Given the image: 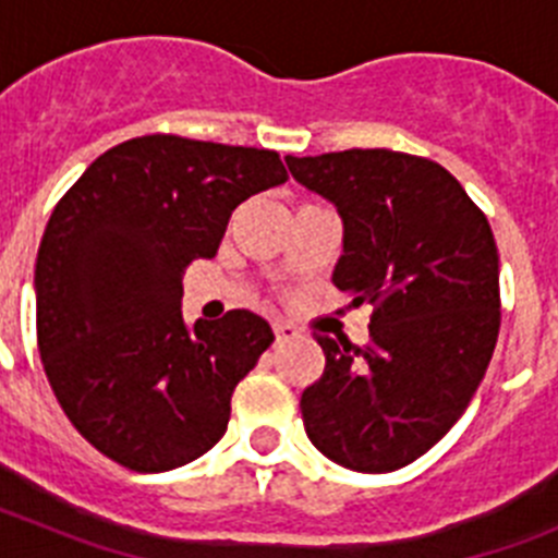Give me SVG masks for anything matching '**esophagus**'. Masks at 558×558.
<instances>
[{
  "instance_id": "1",
  "label": "esophagus",
  "mask_w": 558,
  "mask_h": 558,
  "mask_svg": "<svg viewBox=\"0 0 558 558\" xmlns=\"http://www.w3.org/2000/svg\"><path fill=\"white\" fill-rule=\"evenodd\" d=\"M274 335H276V343H288V340L299 338V329L290 327V324H284V322H276Z\"/></svg>"
}]
</instances>
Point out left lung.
Masks as SVG:
<instances>
[{
	"mask_svg": "<svg viewBox=\"0 0 558 558\" xmlns=\"http://www.w3.org/2000/svg\"><path fill=\"white\" fill-rule=\"evenodd\" d=\"M284 161L343 220L335 288L374 307L368 347L315 335L327 366L302 393L304 430L347 470L393 472L456 425L489 368L495 234L450 172L422 156L354 147Z\"/></svg>",
	"mask_w": 558,
	"mask_h": 558,
	"instance_id": "obj_1",
	"label": "left lung"
}]
</instances>
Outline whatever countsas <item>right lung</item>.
Instances as JSON below:
<instances>
[{"label": "right lung", "mask_w": 558, "mask_h": 558, "mask_svg": "<svg viewBox=\"0 0 558 558\" xmlns=\"http://www.w3.org/2000/svg\"><path fill=\"white\" fill-rule=\"evenodd\" d=\"M288 181L276 150L153 133L111 147L58 201L36 259L44 372L88 445L167 472L218 445L268 322L181 315L184 270L211 259L231 211Z\"/></svg>", "instance_id": "right-lung-1"}]
</instances>
